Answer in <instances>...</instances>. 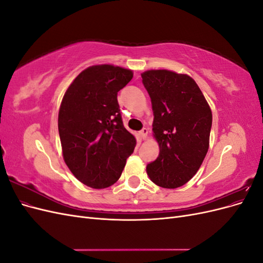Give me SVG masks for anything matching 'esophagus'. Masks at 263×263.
Segmentation results:
<instances>
[{"instance_id": "esophagus-1", "label": "esophagus", "mask_w": 263, "mask_h": 263, "mask_svg": "<svg viewBox=\"0 0 263 263\" xmlns=\"http://www.w3.org/2000/svg\"><path fill=\"white\" fill-rule=\"evenodd\" d=\"M138 136H139V138H140V139H142V140L147 139V136H148V129H147V128H142V129L138 133Z\"/></svg>"}]
</instances>
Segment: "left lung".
Segmentation results:
<instances>
[{"mask_svg":"<svg viewBox=\"0 0 263 263\" xmlns=\"http://www.w3.org/2000/svg\"><path fill=\"white\" fill-rule=\"evenodd\" d=\"M141 78L153 104V132L160 149L147 165V174L159 186L180 187L195 176L209 151L211 107L187 74L147 70Z\"/></svg>","mask_w":263,"mask_h":263,"instance_id":"left-lung-1","label":"left lung"}]
</instances>
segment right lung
<instances>
[{
	"label": "right lung",
	"mask_w": 263,
	"mask_h": 263,
	"mask_svg": "<svg viewBox=\"0 0 263 263\" xmlns=\"http://www.w3.org/2000/svg\"><path fill=\"white\" fill-rule=\"evenodd\" d=\"M133 76L132 70L113 65L91 66L62 98L58 129L63 160L90 187L114 184L136 147V138L123 125L117 102V92Z\"/></svg>",
	"instance_id": "obj_1"
}]
</instances>
